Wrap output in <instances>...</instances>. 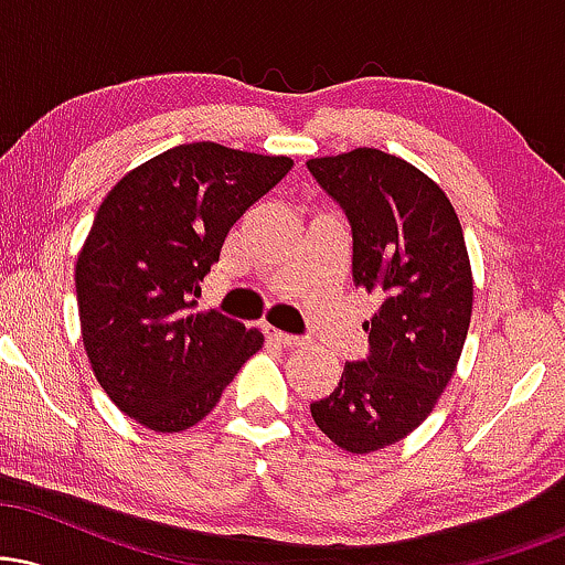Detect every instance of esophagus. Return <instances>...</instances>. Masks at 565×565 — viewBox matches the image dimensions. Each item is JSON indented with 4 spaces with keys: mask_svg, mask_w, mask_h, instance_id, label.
Segmentation results:
<instances>
[{
    "mask_svg": "<svg viewBox=\"0 0 565 565\" xmlns=\"http://www.w3.org/2000/svg\"><path fill=\"white\" fill-rule=\"evenodd\" d=\"M268 340L276 342V345H284V348H297V345H302V337L287 334V332H281V329H274V327L268 329Z\"/></svg>",
    "mask_w": 565,
    "mask_h": 565,
    "instance_id": "34e87169",
    "label": "esophagus"
}]
</instances>
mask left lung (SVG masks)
Returning a JSON list of instances; mask_svg holds the SVG:
<instances>
[{
  "instance_id": "8db88e82",
  "label": "left lung",
  "mask_w": 565,
  "mask_h": 565,
  "mask_svg": "<svg viewBox=\"0 0 565 565\" xmlns=\"http://www.w3.org/2000/svg\"><path fill=\"white\" fill-rule=\"evenodd\" d=\"M353 228V281L380 310L364 323L369 355L348 361L316 425L350 454L398 444L430 417L457 372L472 316V270L449 196L408 161L377 148L310 159Z\"/></svg>"
}]
</instances>
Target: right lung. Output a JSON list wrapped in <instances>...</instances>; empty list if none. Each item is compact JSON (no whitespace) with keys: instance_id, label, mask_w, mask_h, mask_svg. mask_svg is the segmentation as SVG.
I'll return each instance as SVG.
<instances>
[{"instance_id":"add662e5","label":"right lung","mask_w":565,"mask_h":565,"mask_svg":"<svg viewBox=\"0 0 565 565\" xmlns=\"http://www.w3.org/2000/svg\"><path fill=\"white\" fill-rule=\"evenodd\" d=\"M291 164L185 142L103 199L74 270L82 342L103 391L138 425L180 433L201 423L263 348L260 329L196 310V297L233 223Z\"/></svg>"}]
</instances>
